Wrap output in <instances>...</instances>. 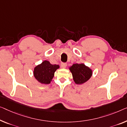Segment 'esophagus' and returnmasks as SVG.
I'll list each match as a JSON object with an SVG mask.
<instances>
[{"label":"esophagus","instance_id":"esophagus-1","mask_svg":"<svg viewBox=\"0 0 127 127\" xmlns=\"http://www.w3.org/2000/svg\"><path fill=\"white\" fill-rule=\"evenodd\" d=\"M61 66L62 68H65L67 66V64L65 63H61Z\"/></svg>","mask_w":127,"mask_h":127}]
</instances>
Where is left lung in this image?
<instances>
[{
  "label": "left lung",
  "instance_id": "8db88e82",
  "mask_svg": "<svg viewBox=\"0 0 127 127\" xmlns=\"http://www.w3.org/2000/svg\"><path fill=\"white\" fill-rule=\"evenodd\" d=\"M75 84L81 85L89 80L93 73L92 69L84 63L73 64L69 67Z\"/></svg>",
  "mask_w": 127,
  "mask_h": 127
}]
</instances>
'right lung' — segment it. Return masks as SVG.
<instances>
[{
  "mask_svg": "<svg viewBox=\"0 0 127 127\" xmlns=\"http://www.w3.org/2000/svg\"><path fill=\"white\" fill-rule=\"evenodd\" d=\"M60 68L57 64H52L47 60H44L42 63L34 68L33 73L37 82L43 84H50L54 77V73Z\"/></svg>",
  "mask_w": 127,
  "mask_h": 127,
  "instance_id": "add662e5",
  "label": "right lung"
}]
</instances>
